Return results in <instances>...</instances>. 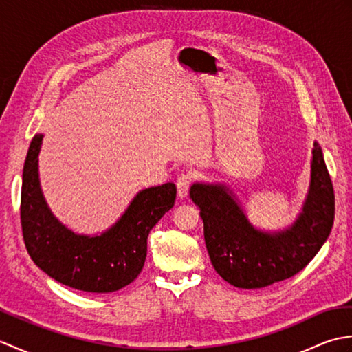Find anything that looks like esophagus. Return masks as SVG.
Here are the masks:
<instances>
[{"mask_svg": "<svg viewBox=\"0 0 352 352\" xmlns=\"http://www.w3.org/2000/svg\"><path fill=\"white\" fill-rule=\"evenodd\" d=\"M192 183H193V175L190 174V172H188V174H182L180 177H178V178H177L178 197H180V198L188 197V193H189V189H190Z\"/></svg>", "mask_w": 352, "mask_h": 352, "instance_id": "1", "label": "esophagus"}]
</instances>
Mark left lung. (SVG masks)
Returning a JSON list of instances; mask_svg holds the SVG:
<instances>
[{
    "instance_id": "1",
    "label": "left lung",
    "mask_w": 352,
    "mask_h": 352,
    "mask_svg": "<svg viewBox=\"0 0 352 352\" xmlns=\"http://www.w3.org/2000/svg\"><path fill=\"white\" fill-rule=\"evenodd\" d=\"M190 198L199 207L213 267L227 283L242 289L271 286L302 271L330 236L334 222V189L318 144L302 213L283 233L254 230L222 186L193 184Z\"/></svg>"
}]
</instances>
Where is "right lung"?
Instances as JSON below:
<instances>
[{
  "mask_svg": "<svg viewBox=\"0 0 352 352\" xmlns=\"http://www.w3.org/2000/svg\"><path fill=\"white\" fill-rule=\"evenodd\" d=\"M42 136L30 144L21 189V227L30 257L51 278L74 289L109 294L136 280L146 258V241L162 216L174 207L177 188L166 183L138 193L107 233L77 236L48 210L37 178Z\"/></svg>",
  "mask_w": 352,
  "mask_h": 352,
  "instance_id": "1",
  "label": "right lung"
}]
</instances>
